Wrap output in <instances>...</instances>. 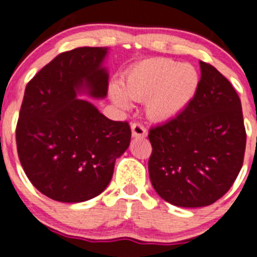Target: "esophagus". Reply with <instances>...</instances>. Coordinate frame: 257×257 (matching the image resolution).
Here are the masks:
<instances>
[{
	"mask_svg": "<svg viewBox=\"0 0 257 257\" xmlns=\"http://www.w3.org/2000/svg\"><path fill=\"white\" fill-rule=\"evenodd\" d=\"M132 136L134 138H145V137H147V131L142 124L133 123L132 124Z\"/></svg>",
	"mask_w": 257,
	"mask_h": 257,
	"instance_id": "1",
	"label": "esophagus"
}]
</instances>
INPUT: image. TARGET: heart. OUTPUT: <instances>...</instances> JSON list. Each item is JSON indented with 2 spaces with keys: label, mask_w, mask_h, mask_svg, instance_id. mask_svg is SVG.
<instances>
[{
  "label": "heart",
  "mask_w": 257,
  "mask_h": 257,
  "mask_svg": "<svg viewBox=\"0 0 257 257\" xmlns=\"http://www.w3.org/2000/svg\"><path fill=\"white\" fill-rule=\"evenodd\" d=\"M199 73L190 63L155 58L141 62L129 69L121 81L110 85L112 102L120 109H129L132 100L145 101L147 115L165 121L183 111L195 96Z\"/></svg>",
  "instance_id": "obj_1"
}]
</instances>
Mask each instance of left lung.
Segmentation results:
<instances>
[{
	"instance_id": "1",
	"label": "left lung",
	"mask_w": 257,
	"mask_h": 257,
	"mask_svg": "<svg viewBox=\"0 0 257 257\" xmlns=\"http://www.w3.org/2000/svg\"><path fill=\"white\" fill-rule=\"evenodd\" d=\"M200 81L188 106L153 126L150 179L156 193L176 207L213 204L234 183L246 148L241 100L229 81L199 62Z\"/></svg>"
}]
</instances>
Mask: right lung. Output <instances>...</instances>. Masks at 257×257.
I'll use <instances>...</instances> for the list:
<instances>
[{"mask_svg":"<svg viewBox=\"0 0 257 257\" xmlns=\"http://www.w3.org/2000/svg\"><path fill=\"white\" fill-rule=\"evenodd\" d=\"M107 50L61 53L26 85L16 126L19 158L31 184L53 200L81 203L101 194L131 143L126 121L110 120L78 97H106Z\"/></svg>","mask_w":257,"mask_h":257,"instance_id":"1","label":"right lung"}]
</instances>
